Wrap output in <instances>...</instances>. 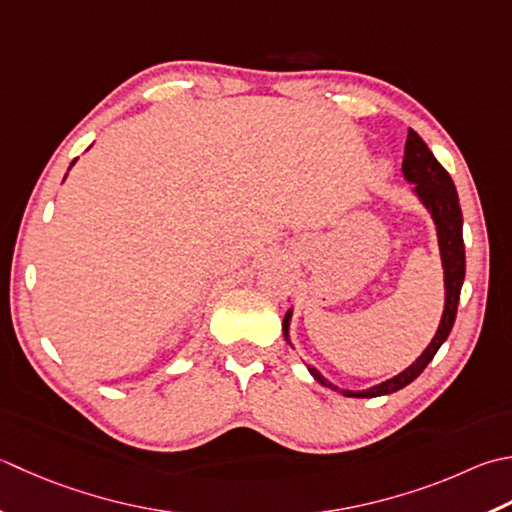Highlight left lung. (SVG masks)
Masks as SVG:
<instances>
[{
	"instance_id": "1",
	"label": "left lung",
	"mask_w": 512,
	"mask_h": 512,
	"mask_svg": "<svg viewBox=\"0 0 512 512\" xmlns=\"http://www.w3.org/2000/svg\"><path fill=\"white\" fill-rule=\"evenodd\" d=\"M402 173L406 182L415 184L413 193L419 197L430 217H433L435 228H437V242H439V253H442V266H444V288H446V302H444V313L442 322H439L437 333L433 342L419 355L413 364H410L402 373L386 379V382L377 384L366 390H342L335 384H330L328 379L319 373L317 368L308 366L310 375H313L319 384L328 386L342 393L344 397H379V395H390L395 390L408 386L413 379L424 373V368L433 362L435 353L442 346L450 330H453L455 317H457V304H459V293H462L464 275H466V253H464V219H462V208H459V197L453 179H450L448 170L437 162L435 155L430 153V148L424 144V139L419 137L413 128L408 130L406 137V148H404V162H402ZM290 315L293 310H288L284 317V337L290 344L288 337V326H290Z\"/></svg>"
}]
</instances>
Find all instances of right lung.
<instances>
[{"label": "right lung", "instance_id": "right-lung-1", "mask_svg": "<svg viewBox=\"0 0 512 512\" xmlns=\"http://www.w3.org/2000/svg\"><path fill=\"white\" fill-rule=\"evenodd\" d=\"M73 164H75V162H73ZM73 164H70V166H73Z\"/></svg>", "mask_w": 512, "mask_h": 512}]
</instances>
